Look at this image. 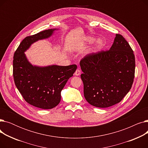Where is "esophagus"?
<instances>
[{"label": "esophagus", "instance_id": "1", "mask_svg": "<svg viewBox=\"0 0 148 148\" xmlns=\"http://www.w3.org/2000/svg\"><path fill=\"white\" fill-rule=\"evenodd\" d=\"M80 74H81V71H80V69H76V71H75V75H80Z\"/></svg>", "mask_w": 148, "mask_h": 148}]
</instances>
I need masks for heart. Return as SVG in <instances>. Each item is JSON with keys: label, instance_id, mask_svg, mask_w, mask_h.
<instances>
[{"label": "heart", "instance_id": "obj_1", "mask_svg": "<svg viewBox=\"0 0 148 148\" xmlns=\"http://www.w3.org/2000/svg\"><path fill=\"white\" fill-rule=\"evenodd\" d=\"M87 40H88V41H89V42H92L93 41H94V39H93L92 38L89 37V38H88ZM101 44V40H98V41H97V43H96L95 49H98V48L99 47H100Z\"/></svg>", "mask_w": 148, "mask_h": 148}]
</instances>
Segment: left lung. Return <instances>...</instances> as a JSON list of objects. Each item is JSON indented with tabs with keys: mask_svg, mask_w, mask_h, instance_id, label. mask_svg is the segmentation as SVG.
Returning <instances> with one entry per match:
<instances>
[{
	"mask_svg": "<svg viewBox=\"0 0 148 148\" xmlns=\"http://www.w3.org/2000/svg\"><path fill=\"white\" fill-rule=\"evenodd\" d=\"M80 65L84 98L95 107L106 108L119 103L133 85L135 56L121 34L116 35L110 50L88 54Z\"/></svg>",
	"mask_w": 148,
	"mask_h": 148,
	"instance_id": "8db88e82",
	"label": "left lung"
}]
</instances>
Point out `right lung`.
Returning <instances> with one entry per match:
<instances>
[{"label":"right lung","instance_id":"1","mask_svg":"<svg viewBox=\"0 0 148 148\" xmlns=\"http://www.w3.org/2000/svg\"><path fill=\"white\" fill-rule=\"evenodd\" d=\"M54 30H45L26 37L14 54L15 86L27 103L42 109H50L59 104L61 90L77 68L75 64L38 67L27 61L24 52L33 42L51 36Z\"/></svg>","mask_w":148,"mask_h":148}]
</instances>
